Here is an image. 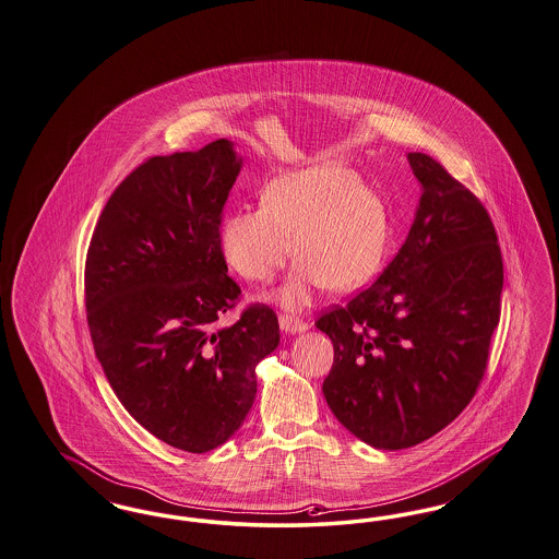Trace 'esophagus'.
Returning a JSON list of instances; mask_svg holds the SVG:
<instances>
[{
  "label": "esophagus",
  "instance_id": "34e87169",
  "mask_svg": "<svg viewBox=\"0 0 559 559\" xmlns=\"http://www.w3.org/2000/svg\"><path fill=\"white\" fill-rule=\"evenodd\" d=\"M278 322H281V329H283L285 333H301V331L308 329V322H304V320L297 318V316H289V313H281V316H278Z\"/></svg>",
  "mask_w": 559,
  "mask_h": 559
}]
</instances>
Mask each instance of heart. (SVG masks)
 Instances as JSON below:
<instances>
[{
    "label": "heart",
    "instance_id": "heart-1",
    "mask_svg": "<svg viewBox=\"0 0 559 559\" xmlns=\"http://www.w3.org/2000/svg\"><path fill=\"white\" fill-rule=\"evenodd\" d=\"M293 258L278 299L299 308L313 290L358 289L379 270L389 246V221L379 195L335 164H316L270 179L260 207L224 218V260L251 283H270Z\"/></svg>",
    "mask_w": 559,
    "mask_h": 559
}]
</instances>
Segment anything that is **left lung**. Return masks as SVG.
<instances>
[{
    "label": "left lung",
    "mask_w": 559,
    "mask_h": 559,
    "mask_svg": "<svg viewBox=\"0 0 559 559\" xmlns=\"http://www.w3.org/2000/svg\"><path fill=\"white\" fill-rule=\"evenodd\" d=\"M407 159L423 198L400 253L316 320L335 347L326 403L377 449L418 445L464 412L501 316L503 258L487 207L435 157Z\"/></svg>",
    "instance_id": "obj_1"
}]
</instances>
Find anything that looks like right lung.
Segmentation results:
<instances>
[{"instance_id":"add662e5","label":"right lung","mask_w":559,"mask_h":559,"mask_svg":"<svg viewBox=\"0 0 559 559\" xmlns=\"http://www.w3.org/2000/svg\"><path fill=\"white\" fill-rule=\"evenodd\" d=\"M241 170L230 141L147 157L104 205L85 260L95 356L116 397L159 441L205 453L246 420L255 366L281 341L266 304L221 326L241 287L221 249Z\"/></svg>"}]
</instances>
